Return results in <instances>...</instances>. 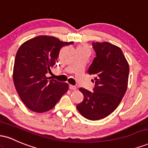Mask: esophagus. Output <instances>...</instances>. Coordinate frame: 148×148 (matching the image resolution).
I'll use <instances>...</instances> for the list:
<instances>
[{
	"label": "esophagus",
	"mask_w": 148,
	"mask_h": 148,
	"mask_svg": "<svg viewBox=\"0 0 148 148\" xmlns=\"http://www.w3.org/2000/svg\"><path fill=\"white\" fill-rule=\"evenodd\" d=\"M69 89L72 90H76L77 89V88H76V86H72V85H69Z\"/></svg>",
	"instance_id": "1"
}]
</instances>
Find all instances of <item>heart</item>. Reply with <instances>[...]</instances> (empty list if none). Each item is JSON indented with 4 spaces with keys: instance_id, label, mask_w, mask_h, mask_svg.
Returning <instances> with one entry per match:
<instances>
[{
    "instance_id": "heart-1",
    "label": "heart",
    "mask_w": 148,
    "mask_h": 148,
    "mask_svg": "<svg viewBox=\"0 0 148 148\" xmlns=\"http://www.w3.org/2000/svg\"><path fill=\"white\" fill-rule=\"evenodd\" d=\"M83 47V48L87 49L88 50L90 51V47H88V46H87V45H80V46H79V47Z\"/></svg>"
}]
</instances>
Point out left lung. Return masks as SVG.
Returning <instances> with one entry per match:
<instances>
[{"mask_svg": "<svg viewBox=\"0 0 148 148\" xmlns=\"http://www.w3.org/2000/svg\"><path fill=\"white\" fill-rule=\"evenodd\" d=\"M92 46L96 57L88 73L95 77V86L93 92L79 88L84 99L76 108L84 118L98 120L113 113L121 102L128 86L130 66L120 47L107 42Z\"/></svg>", "mask_w": 148, "mask_h": 148, "instance_id": "left-lung-1", "label": "left lung"}]
</instances>
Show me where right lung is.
Masks as SVG:
<instances>
[{
    "label": "right lung",
    "mask_w": 148,
    "mask_h": 148,
    "mask_svg": "<svg viewBox=\"0 0 148 148\" xmlns=\"http://www.w3.org/2000/svg\"><path fill=\"white\" fill-rule=\"evenodd\" d=\"M72 44L40 35L20 46L14 60L13 81L21 101L30 110L44 113L52 109L68 90V84L49 80L46 74L56 64L61 48Z\"/></svg>",
    "instance_id": "right-lung-1"
}]
</instances>
